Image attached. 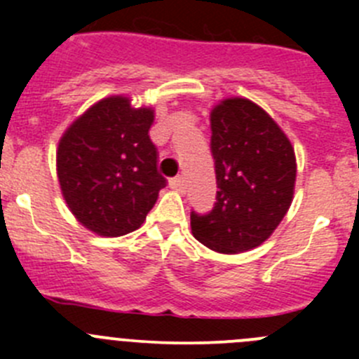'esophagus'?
Returning <instances> with one entry per match:
<instances>
[{
	"instance_id": "34e87169",
	"label": "esophagus",
	"mask_w": 359,
	"mask_h": 359,
	"mask_svg": "<svg viewBox=\"0 0 359 359\" xmlns=\"http://www.w3.org/2000/svg\"><path fill=\"white\" fill-rule=\"evenodd\" d=\"M170 187L175 191H184L186 189V182H184V177H175V179L170 180Z\"/></svg>"
}]
</instances>
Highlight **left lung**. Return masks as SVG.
I'll list each match as a JSON object with an SVG mask.
<instances>
[{"mask_svg": "<svg viewBox=\"0 0 359 359\" xmlns=\"http://www.w3.org/2000/svg\"><path fill=\"white\" fill-rule=\"evenodd\" d=\"M217 198L212 212H191L200 243L219 253L262 245L287 215L297 163L283 130L248 99H226L210 114Z\"/></svg>", "mask_w": 359, "mask_h": 359, "instance_id": "1", "label": "left lung"}]
</instances>
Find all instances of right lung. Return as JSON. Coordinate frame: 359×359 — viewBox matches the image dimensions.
Segmentation results:
<instances>
[{
  "label": "right lung",
  "mask_w": 359,
  "mask_h": 359,
  "mask_svg": "<svg viewBox=\"0 0 359 359\" xmlns=\"http://www.w3.org/2000/svg\"><path fill=\"white\" fill-rule=\"evenodd\" d=\"M154 111L114 95L93 104L66 130L57 175L69 210L99 236L139 229L166 186L149 139Z\"/></svg>",
  "instance_id": "obj_1"
}]
</instances>
